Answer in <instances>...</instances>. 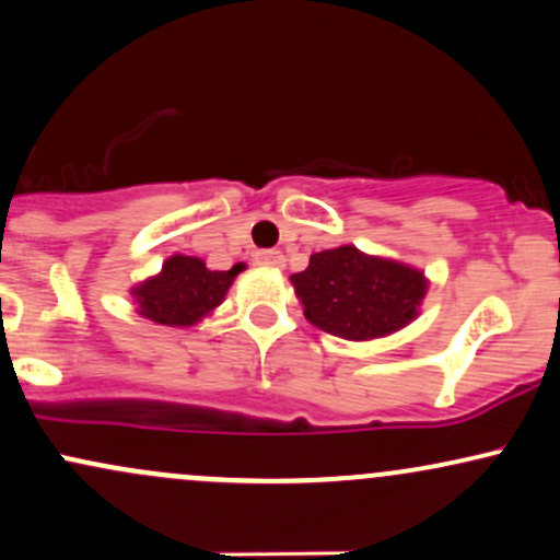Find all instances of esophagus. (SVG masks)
Segmentation results:
<instances>
[{
    "label": "esophagus",
    "instance_id": "esophagus-1",
    "mask_svg": "<svg viewBox=\"0 0 560 560\" xmlns=\"http://www.w3.org/2000/svg\"><path fill=\"white\" fill-rule=\"evenodd\" d=\"M255 262L266 268H281L287 262V258L281 249H258V253H255Z\"/></svg>",
    "mask_w": 560,
    "mask_h": 560
}]
</instances>
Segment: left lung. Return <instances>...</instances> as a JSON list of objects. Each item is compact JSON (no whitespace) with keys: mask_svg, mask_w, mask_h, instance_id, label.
Returning a JSON list of instances; mask_svg holds the SVG:
<instances>
[{"mask_svg":"<svg viewBox=\"0 0 560 560\" xmlns=\"http://www.w3.org/2000/svg\"><path fill=\"white\" fill-rule=\"evenodd\" d=\"M292 284L313 326L369 342L400 331L419 316L429 281L419 268L342 244L311 255L305 271L292 273Z\"/></svg>","mask_w":560,"mask_h":560,"instance_id":"left-lung-1","label":"left lung"}]
</instances>
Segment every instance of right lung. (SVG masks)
I'll return each instance as SVG.
<instances>
[{
	"label": "right lung",
	"instance_id": "1",
	"mask_svg": "<svg viewBox=\"0 0 560 560\" xmlns=\"http://www.w3.org/2000/svg\"><path fill=\"white\" fill-rule=\"evenodd\" d=\"M242 268L236 262L229 271H210L205 260L171 255L163 271L131 289L137 313L160 326H195L221 305Z\"/></svg>",
	"mask_w": 560,
	"mask_h": 560
}]
</instances>
